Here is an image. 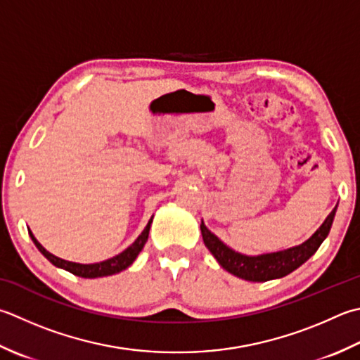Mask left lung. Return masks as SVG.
I'll use <instances>...</instances> for the list:
<instances>
[{
  "instance_id": "obj_1",
  "label": "left lung",
  "mask_w": 360,
  "mask_h": 360,
  "mask_svg": "<svg viewBox=\"0 0 360 360\" xmlns=\"http://www.w3.org/2000/svg\"><path fill=\"white\" fill-rule=\"evenodd\" d=\"M337 206L334 207L326 220L323 221L321 226L316 229L312 237H309L306 242L301 245L292 246L283 251L276 252H266V255L259 256H246L236 250L229 248L226 243H223L214 232H210L204 221L201 220V234L204 245L207 250L212 252V256L217 259L224 270L229 271L234 276L251 281V283H265V281L279 279L290 274L306 262L309 257H312L320 245L325 242L328 237L330 226H333L334 217H335Z\"/></svg>"
}]
</instances>
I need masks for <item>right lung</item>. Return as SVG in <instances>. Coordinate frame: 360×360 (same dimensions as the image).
Wrapping results in <instances>:
<instances>
[{"label": "right lung", "mask_w": 360, "mask_h": 360, "mask_svg": "<svg viewBox=\"0 0 360 360\" xmlns=\"http://www.w3.org/2000/svg\"><path fill=\"white\" fill-rule=\"evenodd\" d=\"M151 223H153V217L150 218V221H148L145 229L142 231V234H140L136 238V242H134L132 245H129L124 251H122V252H120V255H117L114 257H110L108 260H103V262H96V264H77V262H70V260H65V259H60L58 256L51 255V252H49V251H46L44 246L39 243L37 238L34 237V234H32L31 231H30V236L32 238L34 245L39 248V251L54 266H58V269H62V270H67L70 273H73L75 276L94 279V278H103V276H110V274H117V273L128 269L129 265H132V262L137 259L139 252L143 250V246H145V243L148 240V234H150Z\"/></svg>", "instance_id": "right-lung-1"}]
</instances>
